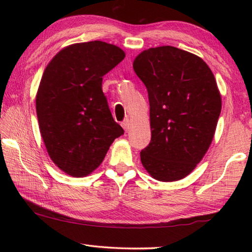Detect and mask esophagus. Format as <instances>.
Instances as JSON below:
<instances>
[{
  "label": "esophagus",
  "instance_id": "esophagus-1",
  "mask_svg": "<svg viewBox=\"0 0 252 252\" xmlns=\"http://www.w3.org/2000/svg\"><path fill=\"white\" fill-rule=\"evenodd\" d=\"M121 126H122L123 129H125L126 132L129 131V129H130V120H129V119H126V120H123L121 122Z\"/></svg>",
  "mask_w": 252,
  "mask_h": 252
}]
</instances>
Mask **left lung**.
<instances>
[{
  "label": "left lung",
  "mask_w": 252,
  "mask_h": 252,
  "mask_svg": "<svg viewBox=\"0 0 252 252\" xmlns=\"http://www.w3.org/2000/svg\"><path fill=\"white\" fill-rule=\"evenodd\" d=\"M133 70L146 85L151 142L140 152L144 169L162 182L193 171L215 135L221 95L215 75L198 55L174 46L144 50Z\"/></svg>",
  "instance_id": "8db88e82"
}]
</instances>
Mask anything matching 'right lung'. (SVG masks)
<instances>
[{
  "label": "right lung",
  "instance_id": "1",
  "mask_svg": "<svg viewBox=\"0 0 252 252\" xmlns=\"http://www.w3.org/2000/svg\"><path fill=\"white\" fill-rule=\"evenodd\" d=\"M126 57L102 41L65 46L46 65L35 106L46 151L69 176L82 178L102 163L123 129L113 120L102 76Z\"/></svg>",
  "mask_w": 252,
  "mask_h": 252
}]
</instances>
